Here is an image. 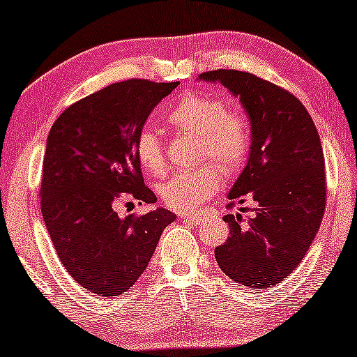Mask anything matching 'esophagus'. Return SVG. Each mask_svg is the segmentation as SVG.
Listing matches in <instances>:
<instances>
[{"instance_id": "1", "label": "esophagus", "mask_w": 357, "mask_h": 357, "mask_svg": "<svg viewBox=\"0 0 357 357\" xmlns=\"http://www.w3.org/2000/svg\"><path fill=\"white\" fill-rule=\"evenodd\" d=\"M179 218L185 222H192V225H199V222L202 221V216L194 215V213H185V215H181Z\"/></svg>"}]
</instances>
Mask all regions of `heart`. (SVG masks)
<instances>
[{
  "instance_id": "1",
  "label": "heart",
  "mask_w": 357,
  "mask_h": 357,
  "mask_svg": "<svg viewBox=\"0 0 357 357\" xmlns=\"http://www.w3.org/2000/svg\"><path fill=\"white\" fill-rule=\"evenodd\" d=\"M167 120L176 131L197 135L200 158L213 157L226 172H236L245 162L252 142L248 121L241 112L227 109L222 100L208 94L189 93L173 105ZM136 157L151 176L165 172L163 142L157 132L152 130L139 132ZM220 184L221 174L216 165L204 163L173 173L158 185V194L169 208L188 211L204 204Z\"/></svg>"
}]
</instances>
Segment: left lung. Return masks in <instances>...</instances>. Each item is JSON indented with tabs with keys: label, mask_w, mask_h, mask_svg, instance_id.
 <instances>
[{
	"label": "left lung",
	"mask_w": 357,
	"mask_h": 357,
	"mask_svg": "<svg viewBox=\"0 0 357 357\" xmlns=\"http://www.w3.org/2000/svg\"><path fill=\"white\" fill-rule=\"evenodd\" d=\"M199 78L220 82L241 98L253 139L247 167L227 195V208L247 197L258 208L247 221L241 213L225 216L231 232L225 245L215 248V258L237 284L269 289L305 258L326 211L319 132L300 99L268 79L231 68L204 72Z\"/></svg>",
	"instance_id": "left-lung-1"
}]
</instances>
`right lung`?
<instances>
[{
  "label": "right lung",
  "instance_id": "right-lung-1",
  "mask_svg": "<svg viewBox=\"0 0 357 357\" xmlns=\"http://www.w3.org/2000/svg\"><path fill=\"white\" fill-rule=\"evenodd\" d=\"M132 78L73 102L46 142L40 206L57 257L98 296H119L139 279L176 215L165 208L120 218L125 200L155 204L136 157L147 116L178 86Z\"/></svg>",
  "mask_w": 357,
  "mask_h": 357
}]
</instances>
